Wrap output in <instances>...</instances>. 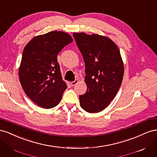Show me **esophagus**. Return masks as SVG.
Wrapping results in <instances>:
<instances>
[{"label": "esophagus", "instance_id": "esophagus-1", "mask_svg": "<svg viewBox=\"0 0 157 157\" xmlns=\"http://www.w3.org/2000/svg\"><path fill=\"white\" fill-rule=\"evenodd\" d=\"M78 82V80L77 79H76L75 80H74L73 82H71V86H74L75 85L77 84Z\"/></svg>", "mask_w": 157, "mask_h": 157}]
</instances>
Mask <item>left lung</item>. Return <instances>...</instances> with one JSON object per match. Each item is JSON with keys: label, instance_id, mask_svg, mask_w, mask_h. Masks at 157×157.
Wrapping results in <instances>:
<instances>
[{"label": "left lung", "instance_id": "8db88e82", "mask_svg": "<svg viewBox=\"0 0 157 157\" xmlns=\"http://www.w3.org/2000/svg\"><path fill=\"white\" fill-rule=\"evenodd\" d=\"M85 63L86 93L79 96L81 107L88 113L106 108L119 90L124 65L118 47L109 38L98 35L73 33Z\"/></svg>", "mask_w": 157, "mask_h": 157}]
</instances>
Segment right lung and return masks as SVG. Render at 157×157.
Instances as JSON below:
<instances>
[{"label":"right lung","instance_id":"obj_1","mask_svg":"<svg viewBox=\"0 0 157 157\" xmlns=\"http://www.w3.org/2000/svg\"><path fill=\"white\" fill-rule=\"evenodd\" d=\"M72 42L67 33L52 31L33 38L23 50L19 69L21 86L27 96L42 108L58 105L67 88L57 56Z\"/></svg>","mask_w":157,"mask_h":157}]
</instances>
